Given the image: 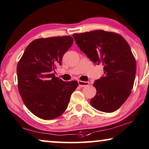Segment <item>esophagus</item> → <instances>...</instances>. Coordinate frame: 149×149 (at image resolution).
Here are the masks:
<instances>
[{"label": "esophagus", "instance_id": "esophagus-1", "mask_svg": "<svg viewBox=\"0 0 149 149\" xmlns=\"http://www.w3.org/2000/svg\"><path fill=\"white\" fill-rule=\"evenodd\" d=\"M78 85H79L80 87H85V86H87L89 85V82H85V81H81V80H78Z\"/></svg>", "mask_w": 149, "mask_h": 149}]
</instances>
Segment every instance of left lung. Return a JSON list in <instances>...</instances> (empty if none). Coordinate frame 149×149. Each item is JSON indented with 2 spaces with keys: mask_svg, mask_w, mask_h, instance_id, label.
<instances>
[{
  "mask_svg": "<svg viewBox=\"0 0 149 149\" xmlns=\"http://www.w3.org/2000/svg\"><path fill=\"white\" fill-rule=\"evenodd\" d=\"M80 49L94 64H102L104 76L95 80L96 94L91 105L104 112L119 108L130 96L136 74V61L122 36L97 30L73 34Z\"/></svg>",
  "mask_w": 149,
  "mask_h": 149,
  "instance_id": "left-lung-1",
  "label": "left lung"
}]
</instances>
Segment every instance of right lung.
I'll return each mask as SVG.
<instances>
[{
    "mask_svg": "<svg viewBox=\"0 0 149 149\" xmlns=\"http://www.w3.org/2000/svg\"><path fill=\"white\" fill-rule=\"evenodd\" d=\"M70 36L39 38L27 46L18 62V89L27 108L40 119L50 120L66 110L78 83L55 77L57 64L72 46Z\"/></svg>",
    "mask_w": 149,
    "mask_h": 149,
    "instance_id": "right-lung-1",
    "label": "right lung"
}]
</instances>
